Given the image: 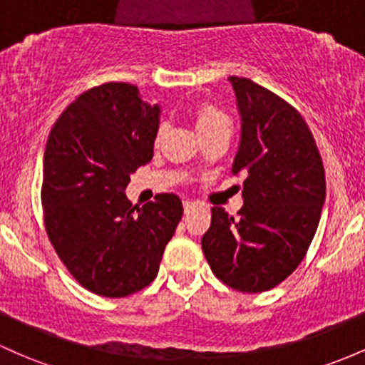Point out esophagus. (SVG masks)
<instances>
[{
  "instance_id": "obj_1",
  "label": "esophagus",
  "mask_w": 365,
  "mask_h": 365,
  "mask_svg": "<svg viewBox=\"0 0 365 365\" xmlns=\"http://www.w3.org/2000/svg\"><path fill=\"white\" fill-rule=\"evenodd\" d=\"M182 205H184V214H190L191 210L197 209V203H195V202H190V200H186V202H184Z\"/></svg>"
}]
</instances>
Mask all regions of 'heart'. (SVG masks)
I'll list each match as a JSON object with an SVG mask.
<instances>
[{
	"mask_svg": "<svg viewBox=\"0 0 365 365\" xmlns=\"http://www.w3.org/2000/svg\"><path fill=\"white\" fill-rule=\"evenodd\" d=\"M195 125H197L198 132L202 135L209 134V132L219 130V128H230V118L212 104H200L193 113ZM163 132H165V125H160L156 130V140L162 139Z\"/></svg>",
	"mask_w": 365,
	"mask_h": 365,
	"instance_id": "obj_1",
	"label": "heart"
}]
</instances>
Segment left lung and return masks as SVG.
<instances>
[{"instance_id":"8db88e82","label":"left lung","mask_w":365,"mask_h":365,"mask_svg":"<svg viewBox=\"0 0 365 365\" xmlns=\"http://www.w3.org/2000/svg\"><path fill=\"white\" fill-rule=\"evenodd\" d=\"M242 116L233 174H244L237 217L221 207L202 250L222 284L240 292L277 287L299 266L325 200L319 148L296 108L249 78L230 76Z\"/></svg>"}]
</instances>
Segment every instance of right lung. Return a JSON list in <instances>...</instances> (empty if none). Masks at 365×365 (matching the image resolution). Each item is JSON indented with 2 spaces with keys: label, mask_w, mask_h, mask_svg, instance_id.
<instances>
[{
  "label": "right lung",
  "mask_w": 365,
  "mask_h": 365,
  "mask_svg": "<svg viewBox=\"0 0 365 365\" xmlns=\"http://www.w3.org/2000/svg\"><path fill=\"white\" fill-rule=\"evenodd\" d=\"M160 108L135 85L109 81L58 116L43 156L41 205L50 244L90 292L125 297L150 285L182 217L178 195L143 209L125 197L130 174L153 158Z\"/></svg>",
  "instance_id": "1"
}]
</instances>
